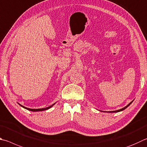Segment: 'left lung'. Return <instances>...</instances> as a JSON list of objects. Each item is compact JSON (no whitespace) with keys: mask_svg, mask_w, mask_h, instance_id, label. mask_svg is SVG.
Here are the masks:
<instances>
[{"mask_svg":"<svg viewBox=\"0 0 147 147\" xmlns=\"http://www.w3.org/2000/svg\"><path fill=\"white\" fill-rule=\"evenodd\" d=\"M134 101V100H133ZM133 101H132L131 102H130L129 104H128V105H127V106H125V107H123V108H122V109H119V110H117V111H105L106 113H118V112H121V111H123V110H125V109H127L128 107H129L130 104H131L132 102H133ZM101 112H103V111H100ZM104 113H105V111H104Z\"/></svg>","mask_w":147,"mask_h":147,"instance_id":"8db88e82","label":"left lung"}]
</instances>
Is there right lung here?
Instances as JSON below:
<instances>
[{
	"mask_svg": "<svg viewBox=\"0 0 147 147\" xmlns=\"http://www.w3.org/2000/svg\"><path fill=\"white\" fill-rule=\"evenodd\" d=\"M18 105H20L21 107H22L24 108V109H27V110H28V111H33V112H38V111H46V110H47V109H49L50 108H51L52 107L55 105V103L54 104H53L52 105H51V106H49V107H46V108H42V109H29V108L26 107H24V106L22 105H21V104H20V103H18Z\"/></svg>",
	"mask_w": 147,
	"mask_h": 147,
	"instance_id": "add662e5",
	"label": "right lung"
}]
</instances>
